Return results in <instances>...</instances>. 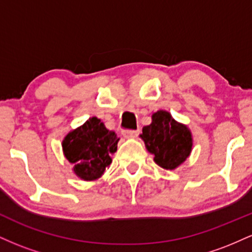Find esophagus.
I'll use <instances>...</instances> for the list:
<instances>
[{"mask_svg":"<svg viewBox=\"0 0 252 252\" xmlns=\"http://www.w3.org/2000/svg\"><path fill=\"white\" fill-rule=\"evenodd\" d=\"M122 134L126 138H135L137 137L140 131H138V130H123Z\"/></svg>","mask_w":252,"mask_h":252,"instance_id":"1","label":"esophagus"}]
</instances>
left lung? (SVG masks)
Here are the masks:
<instances>
[{
  "label": "left lung",
  "mask_w": 252,
  "mask_h": 252,
  "mask_svg": "<svg viewBox=\"0 0 252 252\" xmlns=\"http://www.w3.org/2000/svg\"><path fill=\"white\" fill-rule=\"evenodd\" d=\"M140 136L148 152L154 155L155 163L163 169H175L192 152L190 130L185 124L176 122L164 110L153 114L152 123L143 126Z\"/></svg>",
  "instance_id": "left-lung-1"
}]
</instances>
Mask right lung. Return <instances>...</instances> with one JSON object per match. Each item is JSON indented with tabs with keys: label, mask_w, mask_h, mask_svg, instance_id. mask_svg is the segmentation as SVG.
I'll list each match as a JSON object with an SVG mask.
<instances>
[{
	"label": "right lung",
	"mask_w": 252,
	"mask_h": 252,
	"mask_svg": "<svg viewBox=\"0 0 252 252\" xmlns=\"http://www.w3.org/2000/svg\"><path fill=\"white\" fill-rule=\"evenodd\" d=\"M120 138L97 117L72 130L63 140V155L73 164V172L85 181L97 180L111 163Z\"/></svg>",
	"instance_id": "obj_1"
}]
</instances>
